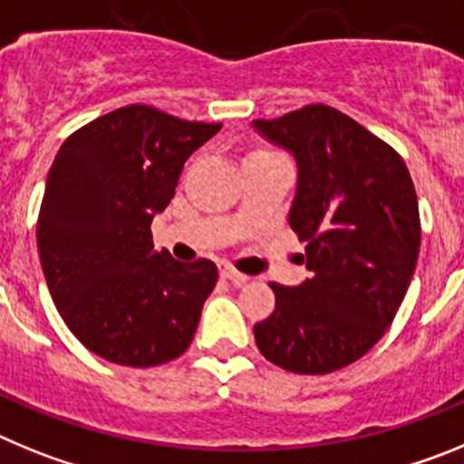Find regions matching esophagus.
I'll use <instances>...</instances> for the list:
<instances>
[{
  "label": "esophagus",
  "mask_w": 464,
  "mask_h": 464,
  "mask_svg": "<svg viewBox=\"0 0 464 464\" xmlns=\"http://www.w3.org/2000/svg\"><path fill=\"white\" fill-rule=\"evenodd\" d=\"M220 276L227 278V281L235 283V285H244V283L248 281V276H246V274L237 272V269L229 267V265H223V267H220Z\"/></svg>",
  "instance_id": "34e87169"
}]
</instances>
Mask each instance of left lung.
Instances as JSON below:
<instances>
[{
  "mask_svg": "<svg viewBox=\"0 0 464 464\" xmlns=\"http://www.w3.org/2000/svg\"><path fill=\"white\" fill-rule=\"evenodd\" d=\"M253 125L297 160L288 220L311 272L295 288L269 283L276 306L253 325L256 343L281 370L330 374L383 337L407 295L420 248L413 181L392 146L332 106Z\"/></svg>",
  "mask_w": 464,
  "mask_h": 464,
  "instance_id": "left-lung-1",
  "label": "left lung"
}]
</instances>
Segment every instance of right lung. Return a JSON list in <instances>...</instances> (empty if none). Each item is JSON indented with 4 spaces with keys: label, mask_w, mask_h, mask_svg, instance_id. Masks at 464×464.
Masks as SVG:
<instances>
[{
    "label": "right lung",
    "mask_w": 464,
    "mask_h": 464,
    "mask_svg": "<svg viewBox=\"0 0 464 464\" xmlns=\"http://www.w3.org/2000/svg\"><path fill=\"white\" fill-rule=\"evenodd\" d=\"M220 127L130 104L57 150L36 246L57 311L94 355L155 367L190 346L218 269L155 251L150 223L171 202L186 160Z\"/></svg>",
    "instance_id": "add662e5"
}]
</instances>
